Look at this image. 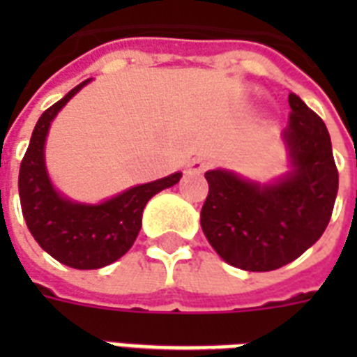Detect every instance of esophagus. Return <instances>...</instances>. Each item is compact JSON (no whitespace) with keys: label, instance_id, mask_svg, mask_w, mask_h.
<instances>
[{"label":"esophagus","instance_id":"1","mask_svg":"<svg viewBox=\"0 0 357 357\" xmlns=\"http://www.w3.org/2000/svg\"><path fill=\"white\" fill-rule=\"evenodd\" d=\"M207 168H209V161H207V159H202V157H196V159H192V161L189 162L190 172L202 174L206 172Z\"/></svg>","mask_w":357,"mask_h":357}]
</instances>
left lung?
Returning <instances> with one entry per match:
<instances>
[{"mask_svg":"<svg viewBox=\"0 0 357 357\" xmlns=\"http://www.w3.org/2000/svg\"><path fill=\"white\" fill-rule=\"evenodd\" d=\"M282 139L289 170L257 183L229 170H209L200 224L215 252L250 272L276 271L304 254L324 234L339 189L326 126L296 94H289Z\"/></svg>","mask_w":357,"mask_h":357,"instance_id":"obj_1","label":"left lung"}]
</instances>
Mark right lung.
Here are the masks:
<instances>
[{
    "label": "right lung",
    "instance_id": "right-lung-1",
    "mask_svg": "<svg viewBox=\"0 0 357 357\" xmlns=\"http://www.w3.org/2000/svg\"><path fill=\"white\" fill-rule=\"evenodd\" d=\"M91 79L46 109L31 135L18 176L22 213L31 235L53 259L79 271H94L120 259L139 235L151 196L179 181L181 172L135 185L102 204H79L63 196L47 176L44 146L53 119Z\"/></svg>",
    "mask_w": 357,
    "mask_h": 357
}]
</instances>
